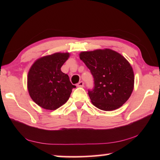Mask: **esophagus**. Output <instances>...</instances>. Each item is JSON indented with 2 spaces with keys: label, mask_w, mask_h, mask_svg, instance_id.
Instances as JSON below:
<instances>
[{
  "label": "esophagus",
  "mask_w": 160,
  "mask_h": 160,
  "mask_svg": "<svg viewBox=\"0 0 160 160\" xmlns=\"http://www.w3.org/2000/svg\"><path fill=\"white\" fill-rule=\"evenodd\" d=\"M77 86L79 87V88H82V87H84V82L82 81H80V82H79L77 84Z\"/></svg>",
  "instance_id": "34e87169"
}]
</instances>
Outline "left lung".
Wrapping results in <instances>:
<instances>
[{"mask_svg": "<svg viewBox=\"0 0 160 160\" xmlns=\"http://www.w3.org/2000/svg\"><path fill=\"white\" fill-rule=\"evenodd\" d=\"M80 58L94 78V88L88 90L94 106L103 111H113L129 99L134 88V73L122 55L104 48L83 51Z\"/></svg>", "mask_w": 160, "mask_h": 160, "instance_id": "1", "label": "left lung"}]
</instances>
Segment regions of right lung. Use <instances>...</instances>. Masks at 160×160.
I'll use <instances>...</instances> for the list:
<instances>
[{"label": "right lung", "mask_w": 160, "mask_h": 160, "mask_svg": "<svg viewBox=\"0 0 160 160\" xmlns=\"http://www.w3.org/2000/svg\"><path fill=\"white\" fill-rule=\"evenodd\" d=\"M69 53H55L34 62L29 70L28 89L32 99L43 109L56 110L70 96L72 85L61 68L69 58Z\"/></svg>", "instance_id": "add662e5"}]
</instances>
